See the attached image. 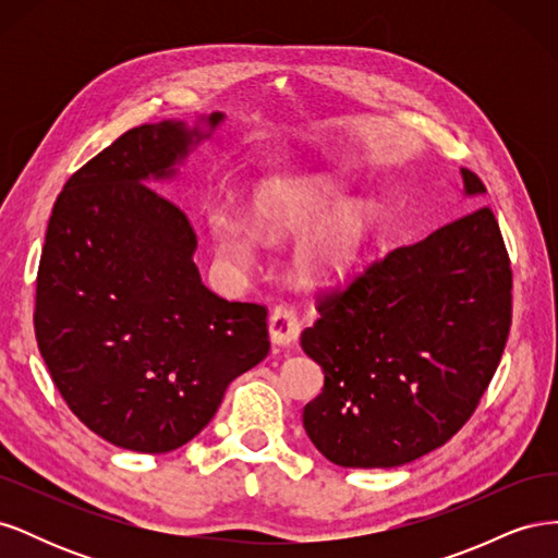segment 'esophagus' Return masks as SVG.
<instances>
[{
    "label": "esophagus",
    "mask_w": 558,
    "mask_h": 558,
    "mask_svg": "<svg viewBox=\"0 0 558 558\" xmlns=\"http://www.w3.org/2000/svg\"><path fill=\"white\" fill-rule=\"evenodd\" d=\"M269 340H272L275 347H291L298 340V318L293 314V310L289 307H277L272 314H269Z\"/></svg>",
    "instance_id": "esophagus-1"
}]
</instances>
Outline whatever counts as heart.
I'll return each instance as SVG.
<instances>
[{
	"mask_svg": "<svg viewBox=\"0 0 558 558\" xmlns=\"http://www.w3.org/2000/svg\"><path fill=\"white\" fill-rule=\"evenodd\" d=\"M342 185L330 177L300 174L263 183L251 195V223L242 216L214 211L211 242L218 258L246 269L256 260L260 238L283 242L302 238L291 256V281L302 291H326L342 283L361 260L384 221V205L373 195L342 202Z\"/></svg>",
	"mask_w": 558,
	"mask_h": 558,
	"instance_id": "heart-1",
	"label": "heart"
}]
</instances>
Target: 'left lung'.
Here are the masks:
<instances>
[{
	"label": "left lung",
	"instance_id": "8db88e82",
	"mask_svg": "<svg viewBox=\"0 0 558 558\" xmlns=\"http://www.w3.org/2000/svg\"><path fill=\"white\" fill-rule=\"evenodd\" d=\"M463 197L484 183L461 167ZM512 269L488 207L400 246L318 302L300 337L324 369L302 412L342 468H396L442 447L475 412L512 324Z\"/></svg>",
	"mask_w": 558,
	"mask_h": 558
}]
</instances>
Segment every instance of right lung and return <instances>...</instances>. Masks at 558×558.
<instances>
[{
  "instance_id": "right-lung-1",
  "label": "right lung",
  "mask_w": 558,
  "mask_h": 558,
  "mask_svg": "<svg viewBox=\"0 0 558 558\" xmlns=\"http://www.w3.org/2000/svg\"><path fill=\"white\" fill-rule=\"evenodd\" d=\"M226 123L162 121L118 137L64 183L37 275L39 351L70 410L107 442L167 453L214 418L269 351L267 310L211 293L185 214L148 185Z\"/></svg>"
}]
</instances>
